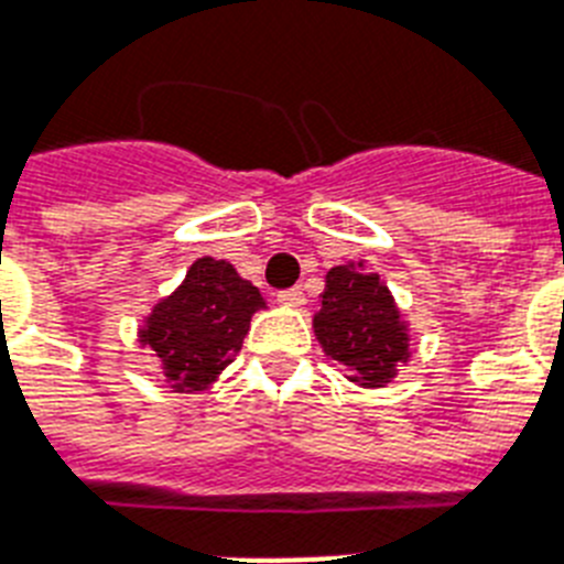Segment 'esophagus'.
<instances>
[{
    "mask_svg": "<svg viewBox=\"0 0 564 564\" xmlns=\"http://www.w3.org/2000/svg\"><path fill=\"white\" fill-rule=\"evenodd\" d=\"M278 304L281 306H290V310H301V306L306 304V297H304V290H283L278 292Z\"/></svg>",
    "mask_w": 564,
    "mask_h": 564,
    "instance_id": "obj_1",
    "label": "esophagus"
}]
</instances>
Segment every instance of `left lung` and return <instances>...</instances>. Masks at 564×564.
<instances>
[{
    "instance_id": "obj_1",
    "label": "left lung",
    "mask_w": 564,
    "mask_h": 564,
    "mask_svg": "<svg viewBox=\"0 0 564 564\" xmlns=\"http://www.w3.org/2000/svg\"><path fill=\"white\" fill-rule=\"evenodd\" d=\"M312 329L326 358L338 361L352 384L387 387L410 361V324L390 286L364 260H349L326 272L321 310Z\"/></svg>"
}]
</instances>
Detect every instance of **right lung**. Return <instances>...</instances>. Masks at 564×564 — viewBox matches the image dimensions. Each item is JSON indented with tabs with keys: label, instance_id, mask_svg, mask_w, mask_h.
<instances>
[{
	"label": "right lung",
	"instance_id": "add662e5",
	"mask_svg": "<svg viewBox=\"0 0 564 564\" xmlns=\"http://www.w3.org/2000/svg\"><path fill=\"white\" fill-rule=\"evenodd\" d=\"M260 310H267V297L258 286L243 281L229 260L206 254L194 260L172 295L151 306L137 338L172 392H203L235 361Z\"/></svg>",
	"mask_w": 564,
	"mask_h": 564
}]
</instances>
